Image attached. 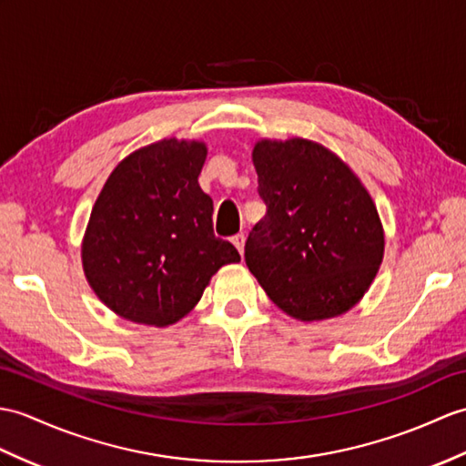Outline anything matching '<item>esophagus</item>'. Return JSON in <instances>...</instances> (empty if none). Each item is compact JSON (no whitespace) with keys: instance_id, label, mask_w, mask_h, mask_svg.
I'll return each instance as SVG.
<instances>
[{"instance_id":"1","label":"esophagus","mask_w":466,"mask_h":466,"mask_svg":"<svg viewBox=\"0 0 466 466\" xmlns=\"http://www.w3.org/2000/svg\"><path fill=\"white\" fill-rule=\"evenodd\" d=\"M232 244L238 248V252L240 254H244V244H246V236L240 232V234H236V236H232Z\"/></svg>"}]
</instances>
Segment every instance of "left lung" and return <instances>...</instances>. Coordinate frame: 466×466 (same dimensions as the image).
<instances>
[{
    "mask_svg": "<svg viewBox=\"0 0 466 466\" xmlns=\"http://www.w3.org/2000/svg\"><path fill=\"white\" fill-rule=\"evenodd\" d=\"M252 160L266 216L248 234V269L296 319L351 309L383 259V226L370 192L313 140H258Z\"/></svg>",
    "mask_w": 466,
    "mask_h": 466,
    "instance_id": "left-lung-1",
    "label": "left lung"
}]
</instances>
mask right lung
<instances>
[{
  "label": "right lung",
  "instance_id": "1",
  "mask_svg": "<svg viewBox=\"0 0 466 466\" xmlns=\"http://www.w3.org/2000/svg\"><path fill=\"white\" fill-rule=\"evenodd\" d=\"M207 145L165 138L116 165L96 198L81 258L86 282L116 316L165 328L198 304L236 248L214 236L198 175Z\"/></svg>",
  "mask_w": 466,
  "mask_h": 466
}]
</instances>
